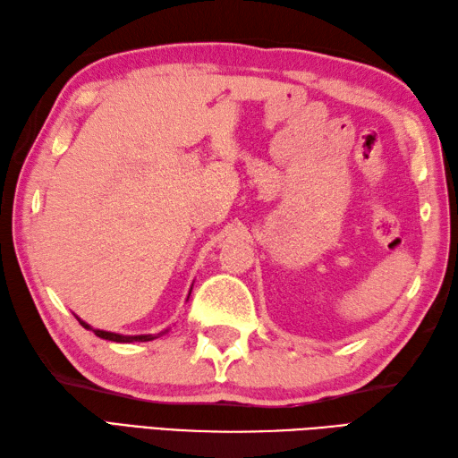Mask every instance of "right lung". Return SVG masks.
I'll list each match as a JSON object with an SVG mask.
<instances>
[{
  "label": "right lung",
  "instance_id": "1",
  "mask_svg": "<svg viewBox=\"0 0 458 458\" xmlns=\"http://www.w3.org/2000/svg\"><path fill=\"white\" fill-rule=\"evenodd\" d=\"M191 292V290H190ZM190 298V296H188ZM76 319L80 321V325H82V327H86V329H89V331H94L99 339H107V341H114V343H145V341H152V339H158L160 335H165V333H168V329H165V331H160V333H157V335H119V333H111V331H101V329H94V327H89V325L86 323V321H82L76 315Z\"/></svg>",
  "mask_w": 458,
  "mask_h": 458
}]
</instances>
